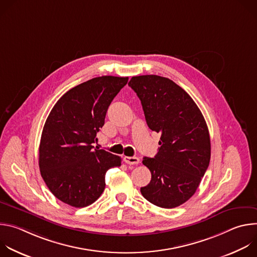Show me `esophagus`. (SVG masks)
<instances>
[{
  "instance_id": "1",
  "label": "esophagus",
  "mask_w": 257,
  "mask_h": 257,
  "mask_svg": "<svg viewBox=\"0 0 257 257\" xmlns=\"http://www.w3.org/2000/svg\"><path fill=\"white\" fill-rule=\"evenodd\" d=\"M124 162L128 165H137L140 163V160L137 157H124Z\"/></svg>"
}]
</instances>
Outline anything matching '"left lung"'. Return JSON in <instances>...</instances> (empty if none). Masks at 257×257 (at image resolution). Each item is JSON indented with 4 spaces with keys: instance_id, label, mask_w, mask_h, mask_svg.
I'll return each instance as SVG.
<instances>
[{
    "instance_id": "obj_1",
    "label": "left lung",
    "mask_w": 257,
    "mask_h": 257,
    "mask_svg": "<svg viewBox=\"0 0 257 257\" xmlns=\"http://www.w3.org/2000/svg\"><path fill=\"white\" fill-rule=\"evenodd\" d=\"M128 85L141 101L150 129L162 134L156 157L143 158L152 180L140 192L157 206L177 207L195 193L208 168L206 122L191 96L169 78L134 76Z\"/></svg>"
}]
</instances>
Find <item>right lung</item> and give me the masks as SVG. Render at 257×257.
I'll use <instances>...</instances> for the list:
<instances>
[{
    "mask_svg": "<svg viewBox=\"0 0 257 257\" xmlns=\"http://www.w3.org/2000/svg\"><path fill=\"white\" fill-rule=\"evenodd\" d=\"M128 77L101 76L68 90L54 105L45 123L39 165L50 191L74 207L93 203L103 192L108 169L121 158L93 150L108 105Z\"/></svg>",
    "mask_w": 257,
    "mask_h": 257,
    "instance_id": "right-lung-1",
    "label": "right lung"
}]
</instances>
